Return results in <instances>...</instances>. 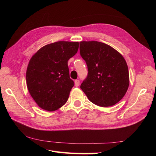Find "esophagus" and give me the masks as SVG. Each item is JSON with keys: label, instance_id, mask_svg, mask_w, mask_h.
Masks as SVG:
<instances>
[{"label": "esophagus", "instance_id": "1", "mask_svg": "<svg viewBox=\"0 0 156 156\" xmlns=\"http://www.w3.org/2000/svg\"><path fill=\"white\" fill-rule=\"evenodd\" d=\"M79 84H80L79 80H77V79L75 80V87H79Z\"/></svg>", "mask_w": 156, "mask_h": 156}]
</instances>
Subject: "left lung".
Instances as JSON below:
<instances>
[{
	"instance_id": "obj_1",
	"label": "left lung",
	"mask_w": 156,
	"mask_h": 156,
	"mask_svg": "<svg viewBox=\"0 0 156 156\" xmlns=\"http://www.w3.org/2000/svg\"><path fill=\"white\" fill-rule=\"evenodd\" d=\"M80 55L88 73L81 88L88 100L100 107L120 101L129 84V71L124 58L110 45L96 41L80 42Z\"/></svg>"
}]
</instances>
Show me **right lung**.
I'll list each match as a JSON object with an SVG mask.
<instances>
[{
  "mask_svg": "<svg viewBox=\"0 0 156 156\" xmlns=\"http://www.w3.org/2000/svg\"><path fill=\"white\" fill-rule=\"evenodd\" d=\"M78 49L79 42L60 41L44 46L32 56L27 69V85L42 109L54 111L66 103L74 86L68 61Z\"/></svg>",
  "mask_w": 156,
  "mask_h": 156,
  "instance_id": "1",
  "label": "right lung"
}]
</instances>
